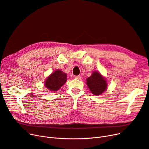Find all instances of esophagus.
<instances>
[{
    "mask_svg": "<svg viewBox=\"0 0 149 149\" xmlns=\"http://www.w3.org/2000/svg\"><path fill=\"white\" fill-rule=\"evenodd\" d=\"M75 79H77V80H81V79L80 75H76L75 77Z\"/></svg>",
    "mask_w": 149,
    "mask_h": 149,
    "instance_id": "esophagus-1",
    "label": "esophagus"
}]
</instances>
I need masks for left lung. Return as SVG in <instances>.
<instances>
[{"label": "left lung", "instance_id": "1", "mask_svg": "<svg viewBox=\"0 0 149 149\" xmlns=\"http://www.w3.org/2000/svg\"><path fill=\"white\" fill-rule=\"evenodd\" d=\"M86 84L91 92L96 96L102 94L107 87L106 79L97 71L93 72L92 75L87 78Z\"/></svg>", "mask_w": 149, "mask_h": 149}]
</instances>
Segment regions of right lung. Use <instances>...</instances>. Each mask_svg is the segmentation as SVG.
Wrapping results in <instances>:
<instances>
[{"mask_svg":"<svg viewBox=\"0 0 149 149\" xmlns=\"http://www.w3.org/2000/svg\"><path fill=\"white\" fill-rule=\"evenodd\" d=\"M67 81V74L62 70H55L45 81V86L49 91H56Z\"/></svg>","mask_w":149,"mask_h":149,"instance_id":"1","label":"right lung"}]
</instances>
